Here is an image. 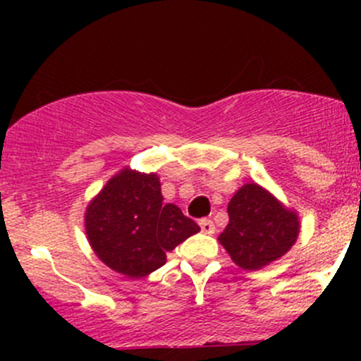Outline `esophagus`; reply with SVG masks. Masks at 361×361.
Instances as JSON below:
<instances>
[{
    "label": "esophagus",
    "mask_w": 361,
    "mask_h": 361,
    "mask_svg": "<svg viewBox=\"0 0 361 361\" xmlns=\"http://www.w3.org/2000/svg\"><path fill=\"white\" fill-rule=\"evenodd\" d=\"M199 227H201L204 234H214V224L211 220H207V218L199 220Z\"/></svg>",
    "instance_id": "1"
}]
</instances>
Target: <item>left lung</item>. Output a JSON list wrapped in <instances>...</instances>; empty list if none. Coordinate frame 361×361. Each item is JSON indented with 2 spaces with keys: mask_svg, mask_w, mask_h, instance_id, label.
I'll return each mask as SVG.
<instances>
[{
  "mask_svg": "<svg viewBox=\"0 0 361 361\" xmlns=\"http://www.w3.org/2000/svg\"><path fill=\"white\" fill-rule=\"evenodd\" d=\"M227 211L228 225L218 239L232 260L246 271L278 260L297 241V214L258 185L248 183L238 190Z\"/></svg>",
  "mask_w": 361,
  "mask_h": 361,
  "instance_id": "left-lung-1",
  "label": "left lung"
}]
</instances>
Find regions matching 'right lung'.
Here are the masks:
<instances>
[{
  "instance_id": "obj_1",
  "label": "right lung",
  "mask_w": 361,
  "mask_h": 361,
  "mask_svg": "<svg viewBox=\"0 0 361 361\" xmlns=\"http://www.w3.org/2000/svg\"><path fill=\"white\" fill-rule=\"evenodd\" d=\"M90 246L113 271L143 278L166 264L167 251L201 231L174 204H164L159 178L123 169L87 207Z\"/></svg>"
}]
</instances>
